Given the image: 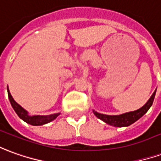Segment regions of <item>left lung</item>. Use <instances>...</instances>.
<instances>
[{"instance_id":"8db88e82","label":"left lung","mask_w":161,"mask_h":161,"mask_svg":"<svg viewBox=\"0 0 161 161\" xmlns=\"http://www.w3.org/2000/svg\"><path fill=\"white\" fill-rule=\"evenodd\" d=\"M155 94H156V90L153 93L151 97L148 99V101L142 107L136 110V111H133V112H125V113L119 114V115H106V114L99 113L94 110H92V112L97 118H98L99 119L104 121V123L108 124L110 125H112L114 127H126L136 122L137 120H139L142 116L147 113V111L150 109L152 104L153 103Z\"/></svg>"}]
</instances>
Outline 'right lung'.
Listing matches in <instances>:
<instances>
[{
	"mask_svg": "<svg viewBox=\"0 0 161 161\" xmlns=\"http://www.w3.org/2000/svg\"><path fill=\"white\" fill-rule=\"evenodd\" d=\"M7 90H8V95L10 104L14 110V112H16L19 118L23 121H25L26 123L30 124L31 125H45V124L53 121L60 115V113H54V114H50V115H30L29 112H27L24 108H22L20 104H17L14 101L13 97L10 94L8 86L7 87Z\"/></svg>",
	"mask_w": 161,
	"mask_h": 161,
	"instance_id": "add662e5",
	"label": "right lung"
}]
</instances>
